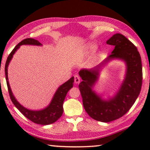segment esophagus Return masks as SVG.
Listing matches in <instances>:
<instances>
[{"label": "esophagus", "mask_w": 150, "mask_h": 150, "mask_svg": "<svg viewBox=\"0 0 150 150\" xmlns=\"http://www.w3.org/2000/svg\"><path fill=\"white\" fill-rule=\"evenodd\" d=\"M80 81H81V78H80L79 76H77V75L74 76V83L76 84H78L80 83Z\"/></svg>", "instance_id": "34e87169"}]
</instances>
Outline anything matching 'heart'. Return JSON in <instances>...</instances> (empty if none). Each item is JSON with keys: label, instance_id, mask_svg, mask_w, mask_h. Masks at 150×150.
I'll return each mask as SVG.
<instances>
[{"label": "heart", "instance_id": "1", "mask_svg": "<svg viewBox=\"0 0 150 150\" xmlns=\"http://www.w3.org/2000/svg\"><path fill=\"white\" fill-rule=\"evenodd\" d=\"M96 46L94 44H89L87 45V46L84 48L83 52H81V57H83L85 56H87V54H91V53H93L96 51Z\"/></svg>", "mask_w": 150, "mask_h": 150}]
</instances>
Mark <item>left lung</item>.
Segmentation results:
<instances>
[{
    "label": "left lung",
    "mask_w": 150,
    "mask_h": 150,
    "mask_svg": "<svg viewBox=\"0 0 150 150\" xmlns=\"http://www.w3.org/2000/svg\"><path fill=\"white\" fill-rule=\"evenodd\" d=\"M106 44L115 46L111 54L95 68L79 71L83 81L79 87L85 110L93 120L102 122L117 120L130 109L140 93L143 81L141 58L137 47L120 33L113 35ZM114 58L121 59L126 63V76L114 97L107 100H102L93 91V87L101 67Z\"/></svg>",
    "instance_id": "8db88e82"
}]
</instances>
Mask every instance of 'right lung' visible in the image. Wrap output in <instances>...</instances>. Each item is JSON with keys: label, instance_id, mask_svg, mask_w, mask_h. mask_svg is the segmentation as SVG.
I'll use <instances>...</instances> for the list:
<instances>
[{"label": "right lung", "instance_id": "obj_1", "mask_svg": "<svg viewBox=\"0 0 150 150\" xmlns=\"http://www.w3.org/2000/svg\"><path fill=\"white\" fill-rule=\"evenodd\" d=\"M22 45H35V46H42V44L39 41L35 40L33 38H26L20 42L13 50L10 53L9 57H7V61L5 63V76L6 81H7V85L8 91H9V96L11 98L12 102H13L16 107L26 117L28 120L31 122L35 123L41 125H48L54 123L56 121L59 120L62 115L63 112V103L64 101L65 96H66L67 92L71 88L73 87V83L74 78L72 76L70 79L68 80L63 85H61L60 87L57 90L56 93H54L53 96L52 101L50 104L47 106L46 108L40 110H31L27 108H24L23 106H22L19 102H18L14 97V96L12 93L11 89L10 88L9 81H8V74H7V67L9 64L10 61L11 60L13 55L15 54L16 50L20 48Z\"/></svg>", "mask_w": 150, "mask_h": 150}]
</instances>
